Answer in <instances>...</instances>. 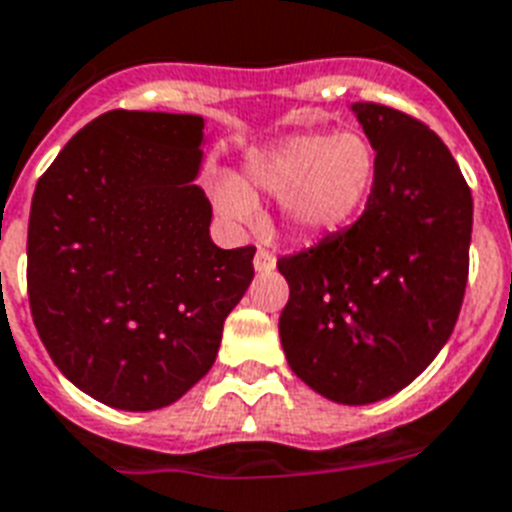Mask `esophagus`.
I'll list each match as a JSON object with an SVG mask.
<instances>
[{
    "label": "esophagus",
    "instance_id": "obj_1",
    "mask_svg": "<svg viewBox=\"0 0 512 512\" xmlns=\"http://www.w3.org/2000/svg\"><path fill=\"white\" fill-rule=\"evenodd\" d=\"M276 268V257L265 252V249H257L255 252V270L257 273H270V270Z\"/></svg>",
    "mask_w": 512,
    "mask_h": 512
}]
</instances>
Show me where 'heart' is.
I'll return each mask as SVG.
<instances>
[{"label": "heart", "instance_id": "heart-1", "mask_svg": "<svg viewBox=\"0 0 512 512\" xmlns=\"http://www.w3.org/2000/svg\"><path fill=\"white\" fill-rule=\"evenodd\" d=\"M376 173V147L363 131H305L249 157L247 187L236 178L218 181L215 202L226 218L252 223L257 218L255 191L281 197L284 226L305 239H323L360 218Z\"/></svg>", "mask_w": 512, "mask_h": 512}]
</instances>
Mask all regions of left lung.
Segmentation results:
<instances>
[{"instance_id": "1", "label": "left lung", "mask_w": 512, "mask_h": 512, "mask_svg": "<svg viewBox=\"0 0 512 512\" xmlns=\"http://www.w3.org/2000/svg\"><path fill=\"white\" fill-rule=\"evenodd\" d=\"M378 155L365 213L318 247L281 257L278 318L289 368L339 405L405 389L458 323L473 199L444 141L392 107H350Z\"/></svg>"}]
</instances>
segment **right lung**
<instances>
[{
	"instance_id": "right-lung-1",
	"label": "right lung",
	"mask_w": 512,
	"mask_h": 512,
	"mask_svg": "<svg viewBox=\"0 0 512 512\" xmlns=\"http://www.w3.org/2000/svg\"><path fill=\"white\" fill-rule=\"evenodd\" d=\"M205 118L110 110L39 178L28 218V302L70 384L118 410L181 400L218 355L252 284L255 247L210 239L197 186Z\"/></svg>"
}]
</instances>
